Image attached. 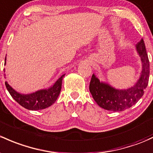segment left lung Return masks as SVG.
<instances>
[{"instance_id": "obj_1", "label": "left lung", "mask_w": 153, "mask_h": 153, "mask_svg": "<svg viewBox=\"0 0 153 153\" xmlns=\"http://www.w3.org/2000/svg\"><path fill=\"white\" fill-rule=\"evenodd\" d=\"M136 50L141 62V71L139 79L128 89H116L109 83L100 81L93 74L89 84V91L100 107L112 111H123L136 103L144 94L148 85L149 62L144 40L136 45Z\"/></svg>"}]
</instances>
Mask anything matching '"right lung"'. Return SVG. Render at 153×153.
Returning <instances> with one entry per match:
<instances>
[{"mask_svg":"<svg viewBox=\"0 0 153 153\" xmlns=\"http://www.w3.org/2000/svg\"><path fill=\"white\" fill-rule=\"evenodd\" d=\"M6 57L5 58V65H6ZM64 75L65 74L62 75L49 88L39 89L30 94H22V93L18 92L13 89L6 81L5 84H6V89L9 91V94H11L13 99L22 107L31 111L42 110V109L50 107L56 101L62 89V80Z\"/></svg>","mask_w":153,"mask_h":153,"instance_id":"add662e5","label":"right lung"}]
</instances>
